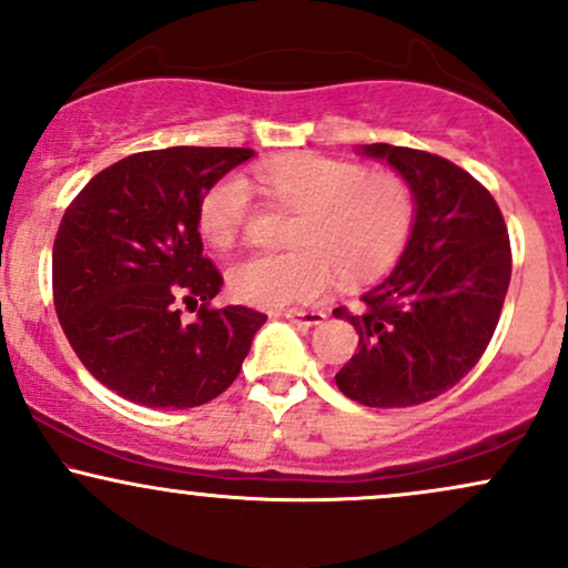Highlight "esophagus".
I'll return each mask as SVG.
<instances>
[{
	"label": "esophagus",
	"mask_w": 568,
	"mask_h": 568,
	"mask_svg": "<svg viewBox=\"0 0 568 568\" xmlns=\"http://www.w3.org/2000/svg\"><path fill=\"white\" fill-rule=\"evenodd\" d=\"M325 312H321V310H312V312H306V310H288V312H283V321H288V323H293V325H304V328H312V325H321V323H325Z\"/></svg>",
	"instance_id": "esophagus-1"
}]
</instances>
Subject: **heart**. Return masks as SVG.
I'll use <instances>...</instances> for the list:
<instances>
[{
    "instance_id": "heart-1",
    "label": "heart",
    "mask_w": 568,
    "mask_h": 568,
    "mask_svg": "<svg viewBox=\"0 0 568 568\" xmlns=\"http://www.w3.org/2000/svg\"><path fill=\"white\" fill-rule=\"evenodd\" d=\"M270 200L298 211L291 253L251 256L230 270V288L258 310L312 304L331 291L336 275L366 283L382 275L406 245L414 224V192L393 171H366L357 162L315 152L266 160L256 171ZM251 211V192L226 175L200 202V232L219 251L240 240Z\"/></svg>"
}]
</instances>
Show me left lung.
<instances>
[{
	"label": "left lung",
	"mask_w": 568,
	"mask_h": 568,
	"mask_svg": "<svg viewBox=\"0 0 568 568\" xmlns=\"http://www.w3.org/2000/svg\"><path fill=\"white\" fill-rule=\"evenodd\" d=\"M414 192V224L393 275L363 293L357 352L336 374L352 400L406 408L452 389L480 361L499 323L513 256L499 205L470 173L438 154L366 143Z\"/></svg>",
	"instance_id": "left-lung-1"
}]
</instances>
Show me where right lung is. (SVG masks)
<instances>
[{"label": "right lung", "instance_id": "1", "mask_svg": "<svg viewBox=\"0 0 568 568\" xmlns=\"http://www.w3.org/2000/svg\"><path fill=\"white\" fill-rule=\"evenodd\" d=\"M253 149L171 146L90 179L53 245L58 321L103 387L146 408H192L237 379L266 315L213 310L224 277L202 256L200 202ZM199 321H180L178 304Z\"/></svg>", "mask_w": 568, "mask_h": 568}]
</instances>
